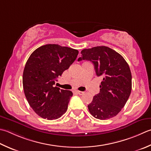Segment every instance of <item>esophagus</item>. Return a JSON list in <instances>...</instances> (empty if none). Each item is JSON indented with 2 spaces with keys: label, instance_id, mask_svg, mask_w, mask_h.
<instances>
[{
  "label": "esophagus",
  "instance_id": "34e87169",
  "mask_svg": "<svg viewBox=\"0 0 151 151\" xmlns=\"http://www.w3.org/2000/svg\"><path fill=\"white\" fill-rule=\"evenodd\" d=\"M76 92H77L79 95H83V94L84 93V91H76Z\"/></svg>",
  "mask_w": 151,
  "mask_h": 151
}]
</instances>
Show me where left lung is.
I'll list each match as a JSON object with an SVG mask.
<instances>
[{
  "label": "left lung",
  "instance_id": "obj_1",
  "mask_svg": "<svg viewBox=\"0 0 151 151\" xmlns=\"http://www.w3.org/2000/svg\"><path fill=\"white\" fill-rule=\"evenodd\" d=\"M78 61L93 63L97 76H101L100 92L88 105L96 119L107 120L120 113L132 90V73L126 60L119 53L107 46H96L81 51Z\"/></svg>",
  "mask_w": 151,
  "mask_h": 151
}]
</instances>
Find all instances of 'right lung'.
<instances>
[{"instance_id":"right-lung-1","label":"right lung","mask_w":151,"mask_h":151,"mask_svg":"<svg viewBox=\"0 0 151 151\" xmlns=\"http://www.w3.org/2000/svg\"><path fill=\"white\" fill-rule=\"evenodd\" d=\"M78 54L77 50L50 44L35 50L27 61L23 90L29 105L39 116L55 120L67 111L73 92L54 85Z\"/></svg>"}]
</instances>
